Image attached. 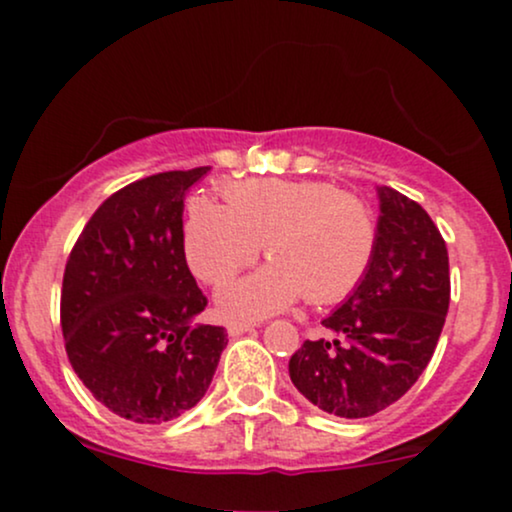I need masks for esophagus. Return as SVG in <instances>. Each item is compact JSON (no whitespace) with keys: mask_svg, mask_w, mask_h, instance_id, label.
Listing matches in <instances>:
<instances>
[{"mask_svg":"<svg viewBox=\"0 0 512 512\" xmlns=\"http://www.w3.org/2000/svg\"><path fill=\"white\" fill-rule=\"evenodd\" d=\"M257 325H260V322H228L226 330H228V334H231V337H238V334L255 330Z\"/></svg>","mask_w":512,"mask_h":512,"instance_id":"34e87169","label":"esophagus"}]
</instances>
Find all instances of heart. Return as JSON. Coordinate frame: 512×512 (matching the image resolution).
<instances>
[{"instance_id": "obj_1", "label": "heart", "mask_w": 512, "mask_h": 512, "mask_svg": "<svg viewBox=\"0 0 512 512\" xmlns=\"http://www.w3.org/2000/svg\"><path fill=\"white\" fill-rule=\"evenodd\" d=\"M228 204L195 195L185 207L182 252L197 279L223 284L267 250L272 262L223 286L231 317H260L303 296L334 303L366 276L378 248L373 209L317 180L262 178L223 187Z\"/></svg>"}]
</instances>
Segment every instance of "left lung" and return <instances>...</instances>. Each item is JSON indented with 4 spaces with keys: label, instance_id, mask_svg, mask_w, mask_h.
Listing matches in <instances>:
<instances>
[{
    "label": "left lung",
    "instance_id": "left-lung-1",
    "mask_svg": "<svg viewBox=\"0 0 512 512\" xmlns=\"http://www.w3.org/2000/svg\"><path fill=\"white\" fill-rule=\"evenodd\" d=\"M378 248L361 284L289 361L296 390L342 419L395 404L424 373L450 305L448 248L431 216L378 187Z\"/></svg>",
    "mask_w": 512,
    "mask_h": 512
}]
</instances>
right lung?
I'll list each match as a JSON object with an SVG mask.
<instances>
[{
	"mask_svg": "<svg viewBox=\"0 0 512 512\" xmlns=\"http://www.w3.org/2000/svg\"><path fill=\"white\" fill-rule=\"evenodd\" d=\"M207 166L137 180L108 197L76 240L62 281L74 373L134 424H163L209 390L228 339L199 325L207 298L182 252L185 195Z\"/></svg>",
	"mask_w": 512,
	"mask_h": 512,
	"instance_id": "right-lung-1",
	"label": "right lung"
}]
</instances>
